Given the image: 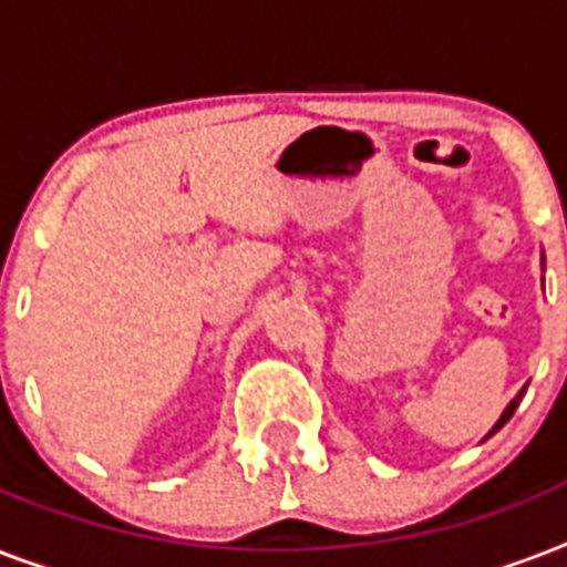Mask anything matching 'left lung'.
Wrapping results in <instances>:
<instances>
[{
    "instance_id": "8db88e82",
    "label": "left lung",
    "mask_w": 567,
    "mask_h": 567,
    "mask_svg": "<svg viewBox=\"0 0 567 567\" xmlns=\"http://www.w3.org/2000/svg\"><path fill=\"white\" fill-rule=\"evenodd\" d=\"M524 391H527V388H524ZM524 391H520V394H518V396H515V400H512V403H509V405H506V412H503V414H501V421L494 423V430H492V432H488V435H494V432L501 430L503 423L509 421L512 414H515V409H518V403H520V396H524Z\"/></svg>"
}]
</instances>
